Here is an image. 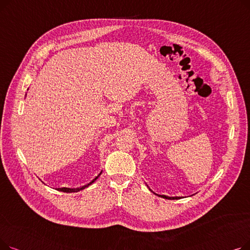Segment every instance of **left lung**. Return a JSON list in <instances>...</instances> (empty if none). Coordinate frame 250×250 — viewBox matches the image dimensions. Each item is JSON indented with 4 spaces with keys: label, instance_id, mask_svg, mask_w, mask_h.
Returning a JSON list of instances; mask_svg holds the SVG:
<instances>
[{
    "label": "left lung",
    "instance_id": "left-lung-1",
    "mask_svg": "<svg viewBox=\"0 0 250 250\" xmlns=\"http://www.w3.org/2000/svg\"><path fill=\"white\" fill-rule=\"evenodd\" d=\"M158 196H161V198H163V199H167V200H179V199H181L180 196H174V198H170V196H167V195H159V194H157Z\"/></svg>",
    "mask_w": 250,
    "mask_h": 250
}]
</instances>
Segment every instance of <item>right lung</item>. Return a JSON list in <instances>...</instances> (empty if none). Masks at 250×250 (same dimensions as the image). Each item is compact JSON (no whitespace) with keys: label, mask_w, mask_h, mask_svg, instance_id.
I'll use <instances>...</instances> for the list:
<instances>
[{"label":"right lung","mask_w":250,"mask_h":250,"mask_svg":"<svg viewBox=\"0 0 250 250\" xmlns=\"http://www.w3.org/2000/svg\"><path fill=\"white\" fill-rule=\"evenodd\" d=\"M100 174H101V172L93 179L92 180L91 182H89L88 185H86V186H84V187H82V188H58V190H60V191H63V192H77V191H80V190H82V189H84V188H88L90 185H92V183H93L99 176H100Z\"/></svg>","instance_id":"obj_1"}]
</instances>
